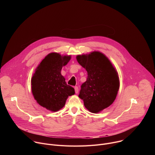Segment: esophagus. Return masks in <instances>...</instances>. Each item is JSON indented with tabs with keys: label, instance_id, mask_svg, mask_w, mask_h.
<instances>
[{
	"label": "esophagus",
	"instance_id": "esophagus-1",
	"mask_svg": "<svg viewBox=\"0 0 155 155\" xmlns=\"http://www.w3.org/2000/svg\"><path fill=\"white\" fill-rule=\"evenodd\" d=\"M75 93L77 94L78 93V86H75Z\"/></svg>",
	"mask_w": 155,
	"mask_h": 155
}]
</instances>
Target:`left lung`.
<instances>
[{
    "instance_id": "obj_1",
    "label": "left lung",
    "mask_w": 155,
    "mask_h": 155,
    "mask_svg": "<svg viewBox=\"0 0 155 155\" xmlns=\"http://www.w3.org/2000/svg\"><path fill=\"white\" fill-rule=\"evenodd\" d=\"M76 59L87 73L78 97L87 110L98 114L115 101L120 88L118 74L111 61L100 51L77 55Z\"/></svg>"
}]
</instances>
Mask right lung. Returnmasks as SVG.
I'll list each match as a JSON object with an SVG mask.
<instances>
[{"label": "right lung", "mask_w": 155, "mask_h": 155, "mask_svg": "<svg viewBox=\"0 0 155 155\" xmlns=\"http://www.w3.org/2000/svg\"><path fill=\"white\" fill-rule=\"evenodd\" d=\"M71 59V55L49 53L35 69L31 78L34 99L50 111L58 112L64 107L68 97L75 94L74 87L67 84L61 73Z\"/></svg>", "instance_id": "add662e5"}]
</instances>
